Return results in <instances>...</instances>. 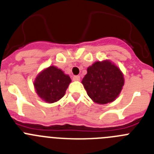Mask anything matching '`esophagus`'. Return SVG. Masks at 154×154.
I'll use <instances>...</instances> for the list:
<instances>
[{
	"instance_id": "34e87169",
	"label": "esophagus",
	"mask_w": 154,
	"mask_h": 154,
	"mask_svg": "<svg viewBox=\"0 0 154 154\" xmlns=\"http://www.w3.org/2000/svg\"><path fill=\"white\" fill-rule=\"evenodd\" d=\"M80 80V76L79 75H75L73 77V81H79Z\"/></svg>"
}]
</instances>
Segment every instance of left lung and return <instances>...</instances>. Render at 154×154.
Wrapping results in <instances>:
<instances>
[{
	"label": "left lung",
	"instance_id": "obj_1",
	"mask_svg": "<svg viewBox=\"0 0 154 154\" xmlns=\"http://www.w3.org/2000/svg\"><path fill=\"white\" fill-rule=\"evenodd\" d=\"M82 83L94 103L107 104L119 96L124 85L120 69L109 60L96 62L87 69Z\"/></svg>",
	"mask_w": 154,
	"mask_h": 154
}]
</instances>
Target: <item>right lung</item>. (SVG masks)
Listing matches in <instances>:
<instances>
[{"mask_svg":"<svg viewBox=\"0 0 154 154\" xmlns=\"http://www.w3.org/2000/svg\"><path fill=\"white\" fill-rule=\"evenodd\" d=\"M71 82L69 75L65 74L62 69L51 65L38 74L33 84L35 92L43 101L53 103L65 96Z\"/></svg>","mask_w":154,"mask_h":154,"instance_id":"obj_1","label":"right lung"}]
</instances>
